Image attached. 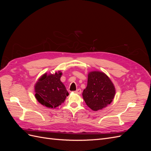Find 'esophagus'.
<instances>
[{
    "label": "esophagus",
    "mask_w": 151,
    "mask_h": 151,
    "mask_svg": "<svg viewBox=\"0 0 151 151\" xmlns=\"http://www.w3.org/2000/svg\"><path fill=\"white\" fill-rule=\"evenodd\" d=\"M81 89H77L76 91H75V93H76V94H81Z\"/></svg>",
    "instance_id": "obj_1"
}]
</instances>
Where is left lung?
I'll return each instance as SVG.
<instances>
[{"mask_svg":"<svg viewBox=\"0 0 151 151\" xmlns=\"http://www.w3.org/2000/svg\"><path fill=\"white\" fill-rule=\"evenodd\" d=\"M115 88L110 79L99 71L88 74V85L83 91V96L88 106L93 111L106 107L115 97Z\"/></svg>","mask_w":151,"mask_h":151,"instance_id":"8db88e82","label":"left lung"}]
</instances>
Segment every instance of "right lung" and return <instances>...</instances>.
<instances>
[{"mask_svg":"<svg viewBox=\"0 0 151 151\" xmlns=\"http://www.w3.org/2000/svg\"><path fill=\"white\" fill-rule=\"evenodd\" d=\"M60 71L55 74H43L35 86V98L47 108H55L64 102L68 93L61 81Z\"/></svg>","mask_w":151,"mask_h":151,"instance_id":"right-lung-1","label":"right lung"}]
</instances>
